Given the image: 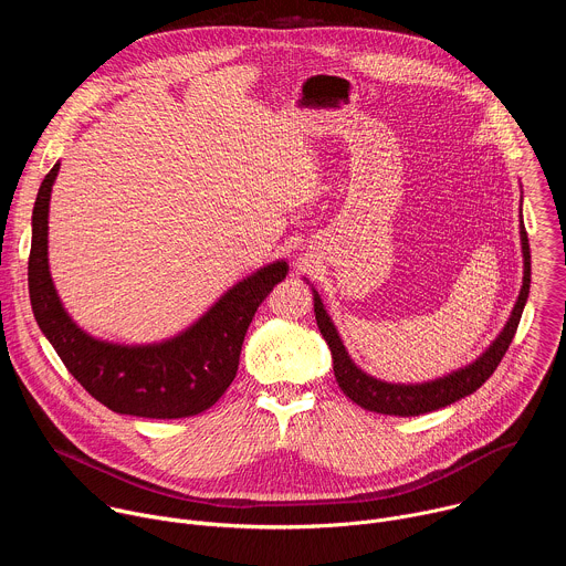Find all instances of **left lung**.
I'll return each instance as SVG.
<instances>
[{
    "instance_id": "1",
    "label": "left lung",
    "mask_w": 566,
    "mask_h": 566,
    "mask_svg": "<svg viewBox=\"0 0 566 566\" xmlns=\"http://www.w3.org/2000/svg\"><path fill=\"white\" fill-rule=\"evenodd\" d=\"M522 253H524V282H522V291L520 297L513 306V313L506 322V327L502 329V334L493 340V345L483 352L474 363H470L468 367H461L443 378L437 380H428V382H417V385H396V382H385L378 380L369 374H365L363 369H358L354 365V360L349 358L334 322L329 319L325 304H322L317 291H313V308H315V319L319 334L325 336L329 349H332V358H334V374L338 380V387L354 400L358 402L360 408L369 410V412H378V415H389V417H419L439 408L450 406V402L470 396L472 391H476L483 382H486L493 371L497 369V365L502 363L504 354L509 352V345L515 338L520 317L528 297V289H531V249H528V234L522 221Z\"/></svg>"
}]
</instances>
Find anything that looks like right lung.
<instances>
[{
    "label": "right lung",
    "instance_id": "add662e5",
    "mask_svg": "<svg viewBox=\"0 0 566 566\" xmlns=\"http://www.w3.org/2000/svg\"><path fill=\"white\" fill-rule=\"evenodd\" d=\"M57 170L60 164L44 177L33 208L29 293L42 334L71 376L112 412L145 419L206 412L232 382L253 315L286 277V262H273L234 284L172 340L145 347L96 340L69 317L49 273V201Z\"/></svg>",
    "mask_w": 566,
    "mask_h": 566
}]
</instances>
